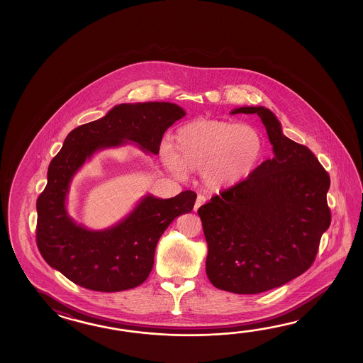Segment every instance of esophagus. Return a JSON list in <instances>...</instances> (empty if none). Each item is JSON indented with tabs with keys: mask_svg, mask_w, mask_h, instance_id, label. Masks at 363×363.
Instances as JSON below:
<instances>
[{
	"mask_svg": "<svg viewBox=\"0 0 363 363\" xmlns=\"http://www.w3.org/2000/svg\"><path fill=\"white\" fill-rule=\"evenodd\" d=\"M205 202H206L205 196H201L200 194V196L197 197V200H196V203H194V208H193V210H194V211H197V210H199V208H200Z\"/></svg>",
	"mask_w": 363,
	"mask_h": 363,
	"instance_id": "obj_1",
	"label": "esophagus"
}]
</instances>
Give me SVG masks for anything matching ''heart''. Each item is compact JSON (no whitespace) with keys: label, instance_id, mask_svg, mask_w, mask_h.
<instances>
[{"label":"heart","instance_id":"1","mask_svg":"<svg viewBox=\"0 0 363 363\" xmlns=\"http://www.w3.org/2000/svg\"><path fill=\"white\" fill-rule=\"evenodd\" d=\"M262 155V139L255 127L230 121L199 119L174 135V145L163 143V162L177 175L200 170L211 189H225L247 179Z\"/></svg>","mask_w":363,"mask_h":363}]
</instances>
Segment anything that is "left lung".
<instances>
[{
	"label": "left lung",
	"mask_w": 363,
	"mask_h": 363,
	"mask_svg": "<svg viewBox=\"0 0 363 363\" xmlns=\"http://www.w3.org/2000/svg\"><path fill=\"white\" fill-rule=\"evenodd\" d=\"M240 113L261 118L274 157L211 197L199 216L211 284L232 294H255L286 284L313 264L331 223V182L308 147L286 138L271 110L244 106L231 111Z\"/></svg>",
	"instance_id": "obj_1"
}]
</instances>
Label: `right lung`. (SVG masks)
I'll return each instance as SVG.
<instances>
[{
  "label": "right lung",
  "instance_id": "right-lung-1",
  "mask_svg": "<svg viewBox=\"0 0 363 363\" xmlns=\"http://www.w3.org/2000/svg\"><path fill=\"white\" fill-rule=\"evenodd\" d=\"M184 116L171 102L121 104L69 132L49 164L47 186L36 202V242L50 267L97 292H121L147 280L158 240L177 216L192 211L197 194L184 191L167 200L147 194L119 223L91 231L67 213L69 183L86 160L106 147L131 141L158 155L163 133Z\"/></svg>",
  "mask_w": 363,
  "mask_h": 363
}]
</instances>
